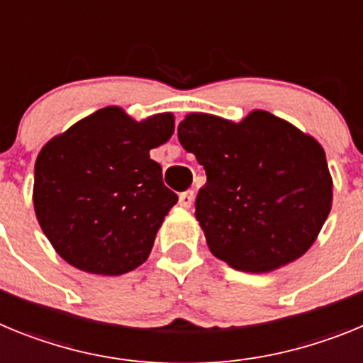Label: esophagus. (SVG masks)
Masks as SVG:
<instances>
[{
	"label": "esophagus",
	"mask_w": 363,
	"mask_h": 363,
	"mask_svg": "<svg viewBox=\"0 0 363 363\" xmlns=\"http://www.w3.org/2000/svg\"><path fill=\"white\" fill-rule=\"evenodd\" d=\"M192 203H194V191H185L179 194V205H182V207L191 209Z\"/></svg>",
	"instance_id": "1"
}]
</instances>
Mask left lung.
Wrapping results in <instances>:
<instances>
[{
    "label": "left lung",
    "instance_id": "1",
    "mask_svg": "<svg viewBox=\"0 0 363 363\" xmlns=\"http://www.w3.org/2000/svg\"><path fill=\"white\" fill-rule=\"evenodd\" d=\"M178 140L207 174L194 214L216 258L267 272L313 245L333 201L325 152L314 138L252 111L240 123L189 114Z\"/></svg>",
    "mask_w": 363,
    "mask_h": 363
}]
</instances>
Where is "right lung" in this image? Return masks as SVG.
<instances>
[{
  "instance_id": "add662e5",
  "label": "right lung",
  "mask_w": 363,
  "mask_h": 363,
  "mask_svg": "<svg viewBox=\"0 0 363 363\" xmlns=\"http://www.w3.org/2000/svg\"><path fill=\"white\" fill-rule=\"evenodd\" d=\"M172 133V114L134 121L120 107H105L41 149L34 209L67 264L118 277L149 258L163 218L178 201L149 150Z\"/></svg>"
}]
</instances>
